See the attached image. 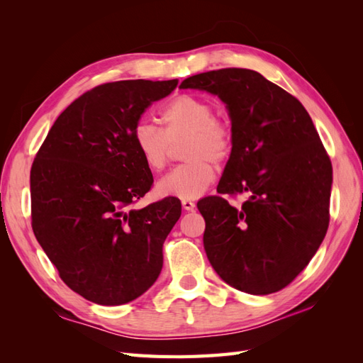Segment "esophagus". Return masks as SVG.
Masks as SVG:
<instances>
[{"label":"esophagus","mask_w":363,"mask_h":363,"mask_svg":"<svg viewBox=\"0 0 363 363\" xmlns=\"http://www.w3.org/2000/svg\"><path fill=\"white\" fill-rule=\"evenodd\" d=\"M182 206H183L184 211H188V212H192L194 208L196 207V204H195L194 201H191V200H183V201H182Z\"/></svg>","instance_id":"esophagus-1"}]
</instances>
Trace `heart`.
Here are the masks:
<instances>
[{
	"label": "heart",
	"mask_w": 363,
	"mask_h": 363,
	"mask_svg": "<svg viewBox=\"0 0 363 363\" xmlns=\"http://www.w3.org/2000/svg\"><path fill=\"white\" fill-rule=\"evenodd\" d=\"M213 115L212 103L192 94H182L162 111L163 128L148 121H139L135 125L131 142L140 160L151 171L164 168L171 144L186 139L183 159L188 163L171 169L157 182L156 191L160 196L199 199L215 180V169L210 162L223 164L232 156V130Z\"/></svg>",
	"instance_id": "1"
}]
</instances>
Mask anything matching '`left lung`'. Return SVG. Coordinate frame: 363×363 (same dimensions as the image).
Instances as JSON below:
<instances>
[{
  "instance_id": "obj_1",
  "label": "left lung",
  "mask_w": 363,
  "mask_h": 363,
  "mask_svg": "<svg viewBox=\"0 0 363 363\" xmlns=\"http://www.w3.org/2000/svg\"><path fill=\"white\" fill-rule=\"evenodd\" d=\"M182 89L218 95L232 119L233 151L218 194L196 207L208 262L230 286L277 292L315 256L330 221L332 162L303 104L262 74L224 68L196 74ZM247 193L233 208L222 194Z\"/></svg>"
}]
</instances>
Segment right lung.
<instances>
[{
  "mask_svg": "<svg viewBox=\"0 0 363 363\" xmlns=\"http://www.w3.org/2000/svg\"><path fill=\"white\" fill-rule=\"evenodd\" d=\"M177 83L123 80L84 92L56 119L31 164L33 233L65 284L92 303L133 301L162 271L182 203L168 196L131 208L152 186L131 133Z\"/></svg>",
  "mask_w": 363,
  "mask_h": 363,
  "instance_id": "1",
  "label": "right lung"
}]
</instances>
